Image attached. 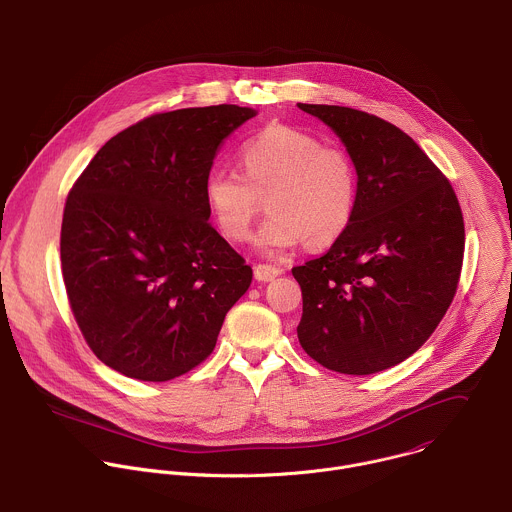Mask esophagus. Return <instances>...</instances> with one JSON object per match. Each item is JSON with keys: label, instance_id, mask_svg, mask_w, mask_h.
Masks as SVG:
<instances>
[{"label": "esophagus", "instance_id": "34e87169", "mask_svg": "<svg viewBox=\"0 0 512 512\" xmlns=\"http://www.w3.org/2000/svg\"><path fill=\"white\" fill-rule=\"evenodd\" d=\"M281 275V269L279 267H273V265H257L255 267V279L257 281H273L275 277Z\"/></svg>", "mask_w": 512, "mask_h": 512}]
</instances>
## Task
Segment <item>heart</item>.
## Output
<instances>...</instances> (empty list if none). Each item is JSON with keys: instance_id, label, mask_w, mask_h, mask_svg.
<instances>
[{"instance_id": "b5f03b06", "label": "heart", "mask_w": 512, "mask_h": 512, "mask_svg": "<svg viewBox=\"0 0 512 512\" xmlns=\"http://www.w3.org/2000/svg\"><path fill=\"white\" fill-rule=\"evenodd\" d=\"M243 173L213 167L203 181L207 209L229 241H245L267 199V221L255 249L277 257L303 241L329 247L349 229L359 201V171L351 153L307 131L271 125L239 151Z\"/></svg>"}]
</instances>
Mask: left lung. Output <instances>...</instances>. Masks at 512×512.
Masks as SVG:
<instances>
[{"instance_id":"1","label":"left lung","mask_w":512,"mask_h":512,"mask_svg":"<svg viewBox=\"0 0 512 512\" xmlns=\"http://www.w3.org/2000/svg\"><path fill=\"white\" fill-rule=\"evenodd\" d=\"M357 163L359 201L345 235L301 267L305 353L371 375L419 351L445 317L463 267L465 223L447 177L393 123L359 109L297 103Z\"/></svg>"}]
</instances>
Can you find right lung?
Here are the masks:
<instances>
[{"instance_id": "1", "label": "right lung", "mask_w": 512, "mask_h": 512, "mask_svg": "<svg viewBox=\"0 0 512 512\" xmlns=\"http://www.w3.org/2000/svg\"><path fill=\"white\" fill-rule=\"evenodd\" d=\"M257 111L151 115L111 137L67 195L61 271L73 317L101 363L171 381L215 349L253 271L211 227L203 195L219 145Z\"/></svg>"}]
</instances>
